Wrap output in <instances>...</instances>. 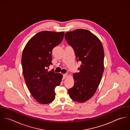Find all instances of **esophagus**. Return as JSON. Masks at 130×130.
Segmentation results:
<instances>
[{
  "instance_id": "1",
  "label": "esophagus",
  "mask_w": 130,
  "mask_h": 130,
  "mask_svg": "<svg viewBox=\"0 0 130 130\" xmlns=\"http://www.w3.org/2000/svg\"><path fill=\"white\" fill-rule=\"evenodd\" d=\"M67 77H68V74H63V79L66 78Z\"/></svg>"
}]
</instances>
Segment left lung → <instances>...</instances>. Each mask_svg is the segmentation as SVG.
Listing matches in <instances>:
<instances>
[{
    "label": "left lung",
    "mask_w": 130,
    "mask_h": 130,
    "mask_svg": "<svg viewBox=\"0 0 130 130\" xmlns=\"http://www.w3.org/2000/svg\"><path fill=\"white\" fill-rule=\"evenodd\" d=\"M64 37L74 49L77 61H81L79 72L73 74L74 85L69 90L70 98L84 103L95 93L104 71V52L99 38L90 31L77 29L67 32Z\"/></svg>",
    "instance_id": "left-lung-1"
}]
</instances>
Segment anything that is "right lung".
Masks as SVG:
<instances>
[{
	"label": "right lung",
	"mask_w": 130,
	"mask_h": 130,
	"mask_svg": "<svg viewBox=\"0 0 130 130\" xmlns=\"http://www.w3.org/2000/svg\"><path fill=\"white\" fill-rule=\"evenodd\" d=\"M64 31H42L31 37L22 54L23 76L32 96L41 104L52 103L55 99V88L59 86L62 74L47 71L52 64V52L63 39Z\"/></svg>",
	"instance_id": "1"
}]
</instances>
